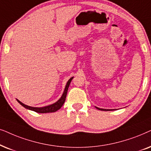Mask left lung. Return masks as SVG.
<instances>
[{
    "label": "left lung",
    "instance_id": "1",
    "mask_svg": "<svg viewBox=\"0 0 151 151\" xmlns=\"http://www.w3.org/2000/svg\"><path fill=\"white\" fill-rule=\"evenodd\" d=\"M95 108H96V109L100 110H104V111H105V110H106V111H108V110H112V109H104V108H99L96 107V106H95Z\"/></svg>",
    "mask_w": 151,
    "mask_h": 151
}]
</instances>
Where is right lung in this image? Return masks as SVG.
<instances>
[{"instance_id": "right-lung-1", "label": "right lung", "mask_w": 151, "mask_h": 151, "mask_svg": "<svg viewBox=\"0 0 151 151\" xmlns=\"http://www.w3.org/2000/svg\"><path fill=\"white\" fill-rule=\"evenodd\" d=\"M72 79H73V77H71L68 81L67 84H66L65 88V89H64L63 94H62L61 98H60V99L58 100L57 102H55V103H54L52 104H50V105L44 106V107H32V106L25 105V104L22 103L21 101H20L19 99H17V100L22 106H23V107L25 108L26 109L32 110V111L38 112V113H48V112H56V111H57L58 110H59L60 108L62 107V106L63 105L64 102H65V98H66V95H67L68 88H69V86H70V83H71Z\"/></svg>"}]
</instances>
